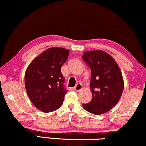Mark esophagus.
I'll use <instances>...</instances> for the list:
<instances>
[{
	"mask_svg": "<svg viewBox=\"0 0 146 146\" xmlns=\"http://www.w3.org/2000/svg\"><path fill=\"white\" fill-rule=\"evenodd\" d=\"M82 86L81 84H77L76 85L74 86L73 89L76 91H80L82 89Z\"/></svg>",
	"mask_w": 146,
	"mask_h": 146,
	"instance_id": "34e87169",
	"label": "esophagus"
}]
</instances>
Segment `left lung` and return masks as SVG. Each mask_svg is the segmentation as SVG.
<instances>
[{
	"label": "left lung",
	"instance_id": "left-lung-1",
	"mask_svg": "<svg viewBox=\"0 0 146 146\" xmlns=\"http://www.w3.org/2000/svg\"><path fill=\"white\" fill-rule=\"evenodd\" d=\"M83 60L91 69L92 99L83 104L86 111L98 115L110 111L121 98L124 82L122 73L115 60L102 50L84 52Z\"/></svg>",
	"mask_w": 146,
	"mask_h": 146
}]
</instances>
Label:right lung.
<instances>
[{
    "mask_svg": "<svg viewBox=\"0 0 146 146\" xmlns=\"http://www.w3.org/2000/svg\"><path fill=\"white\" fill-rule=\"evenodd\" d=\"M69 50L51 48L30 63L25 74L27 94L33 105L41 111L51 112L62 106L67 93L61 67L68 57Z\"/></svg>",
    "mask_w": 146,
    "mask_h": 146,
    "instance_id": "obj_1",
    "label": "right lung"
}]
</instances>
